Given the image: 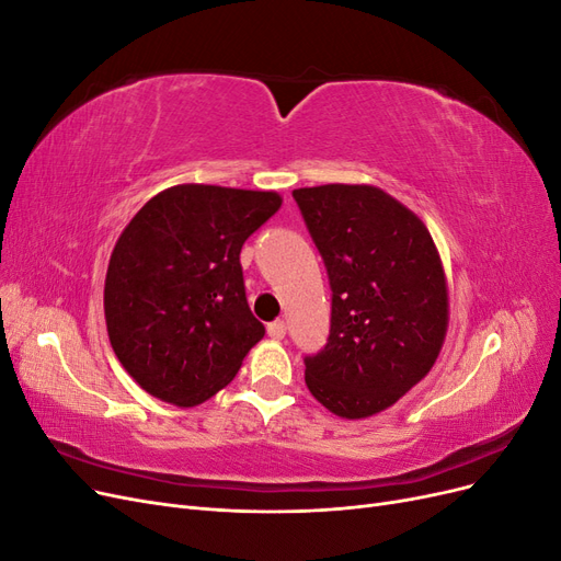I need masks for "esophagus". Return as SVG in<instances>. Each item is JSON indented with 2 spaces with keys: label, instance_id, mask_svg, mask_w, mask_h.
I'll use <instances>...</instances> for the list:
<instances>
[{
  "label": "esophagus",
  "instance_id": "34e87169",
  "mask_svg": "<svg viewBox=\"0 0 561 561\" xmlns=\"http://www.w3.org/2000/svg\"><path fill=\"white\" fill-rule=\"evenodd\" d=\"M266 332H268V336H271V339H283V336H285V332H287V328H285V322H283V320H274V322H268Z\"/></svg>",
  "mask_w": 561,
  "mask_h": 561
}]
</instances>
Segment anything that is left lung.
<instances>
[{"label":"left lung","mask_w":561,"mask_h":561,"mask_svg":"<svg viewBox=\"0 0 561 561\" xmlns=\"http://www.w3.org/2000/svg\"><path fill=\"white\" fill-rule=\"evenodd\" d=\"M328 268V344L307 355V386L336 416L396 404L435 365L449 320L447 280L426 225L369 184L293 192Z\"/></svg>","instance_id":"left-lung-1"}]
</instances>
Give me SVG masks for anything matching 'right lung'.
<instances>
[{
  "mask_svg": "<svg viewBox=\"0 0 561 561\" xmlns=\"http://www.w3.org/2000/svg\"><path fill=\"white\" fill-rule=\"evenodd\" d=\"M280 203L276 192L178 184L118 236L105 278L107 334L149 396L206 402L264 336L248 307L241 248Z\"/></svg>",
  "mask_w": 561,
  "mask_h": 561,
  "instance_id": "1",
  "label": "right lung"
}]
</instances>
